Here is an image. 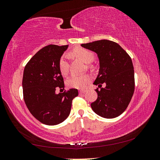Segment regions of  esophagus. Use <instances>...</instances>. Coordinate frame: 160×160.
<instances>
[{
	"label": "esophagus",
	"mask_w": 160,
	"mask_h": 160,
	"mask_svg": "<svg viewBox=\"0 0 160 160\" xmlns=\"http://www.w3.org/2000/svg\"><path fill=\"white\" fill-rule=\"evenodd\" d=\"M85 92H86V90H81L79 91V93L80 94H84V93H85Z\"/></svg>",
	"instance_id": "esophagus-1"
}]
</instances>
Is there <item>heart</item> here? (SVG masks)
Returning a JSON list of instances; mask_svg holds the SVG:
<instances>
[{
	"mask_svg": "<svg viewBox=\"0 0 160 160\" xmlns=\"http://www.w3.org/2000/svg\"><path fill=\"white\" fill-rule=\"evenodd\" d=\"M70 54L75 56L80 60L83 61L85 63H90L95 58L94 53L85 48H75L72 50ZM58 70L61 74L63 76H66L68 73L69 64L67 61V58L65 55L61 56L58 60ZM92 78L90 75H72L66 81L68 87L75 89H83L88 85V84L90 82Z\"/></svg>",
	"mask_w": 160,
	"mask_h": 160,
	"instance_id": "b5f03b06",
	"label": "heart"
}]
</instances>
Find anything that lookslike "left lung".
I'll use <instances>...</instances> for the list:
<instances>
[{"label":"left lung","instance_id":"obj_1","mask_svg":"<svg viewBox=\"0 0 160 160\" xmlns=\"http://www.w3.org/2000/svg\"><path fill=\"white\" fill-rule=\"evenodd\" d=\"M97 53L99 59V75L94 82L98 97L91 107L97 115L113 118L128 107L135 90L134 69L131 58L117 43L107 39L81 44ZM105 83L106 87L101 88Z\"/></svg>","mask_w":160,"mask_h":160}]
</instances>
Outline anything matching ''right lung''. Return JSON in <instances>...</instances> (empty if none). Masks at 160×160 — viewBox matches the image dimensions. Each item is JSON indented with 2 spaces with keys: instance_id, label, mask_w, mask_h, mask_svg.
I'll return each instance as SVG.
<instances>
[{
  "instance_id": "1",
  "label": "right lung",
  "mask_w": 160,
  "mask_h": 160,
  "mask_svg": "<svg viewBox=\"0 0 160 160\" xmlns=\"http://www.w3.org/2000/svg\"><path fill=\"white\" fill-rule=\"evenodd\" d=\"M68 45H48L40 49L26 64L22 78L23 97L35 118L48 126L57 125L68 117L77 89L64 90V81L58 63Z\"/></svg>"
}]
</instances>
